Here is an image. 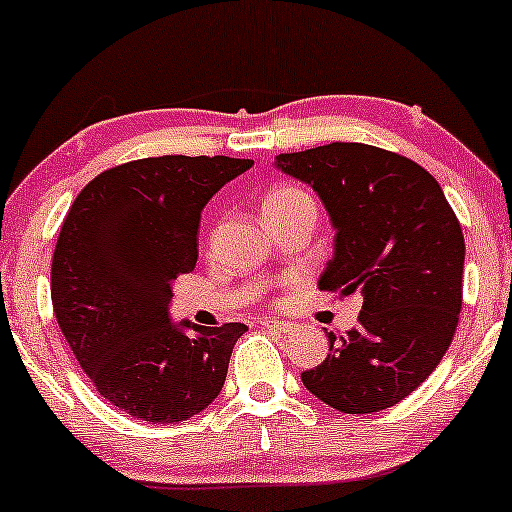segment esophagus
Segmentation results:
<instances>
[{"instance_id":"obj_1","label":"esophagus","mask_w":512,"mask_h":512,"mask_svg":"<svg viewBox=\"0 0 512 512\" xmlns=\"http://www.w3.org/2000/svg\"><path fill=\"white\" fill-rule=\"evenodd\" d=\"M261 324H263V327H268V329H276V332H290V329H293V324H290V322L271 320V317H268V320H263Z\"/></svg>"}]
</instances>
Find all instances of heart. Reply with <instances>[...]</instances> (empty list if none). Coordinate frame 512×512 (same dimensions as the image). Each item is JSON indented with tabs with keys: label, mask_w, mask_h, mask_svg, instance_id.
<instances>
[{
	"label": "heart",
	"mask_w": 512,
	"mask_h": 512,
	"mask_svg": "<svg viewBox=\"0 0 512 512\" xmlns=\"http://www.w3.org/2000/svg\"><path fill=\"white\" fill-rule=\"evenodd\" d=\"M307 200H310V195L302 192L300 188H293V185H278V188H273L266 197H263V214L271 217V214L285 212Z\"/></svg>",
	"instance_id": "obj_1"
}]
</instances>
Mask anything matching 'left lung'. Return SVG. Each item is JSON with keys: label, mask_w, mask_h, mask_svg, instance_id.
I'll list each match as a JSON object with an SVG mask.
<instances>
[{"label": "left lung", "mask_w": 512, "mask_h": 512, "mask_svg": "<svg viewBox=\"0 0 512 512\" xmlns=\"http://www.w3.org/2000/svg\"><path fill=\"white\" fill-rule=\"evenodd\" d=\"M280 173L310 185L334 229L320 290L364 305L359 327L329 332V354L302 386L329 408L366 415L400 403L452 344L464 234L437 180L410 158L366 144L280 153Z\"/></svg>", "instance_id": "left-lung-1"}]
</instances>
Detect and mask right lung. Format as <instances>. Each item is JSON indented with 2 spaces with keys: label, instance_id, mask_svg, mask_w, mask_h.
<instances>
[{
  "label": "right lung",
  "instance_id": "add662e5",
  "mask_svg": "<svg viewBox=\"0 0 512 512\" xmlns=\"http://www.w3.org/2000/svg\"><path fill=\"white\" fill-rule=\"evenodd\" d=\"M254 161L141 158L87 183L60 229L51 298L60 332L107 403L173 425L214 403L246 324L173 322L178 276L197 263L212 195Z\"/></svg>",
  "mask_w": 512,
  "mask_h": 512
}]
</instances>
